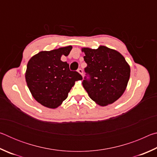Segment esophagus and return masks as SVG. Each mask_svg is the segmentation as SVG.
Returning <instances> with one entry per match:
<instances>
[{"label": "esophagus", "instance_id": "obj_1", "mask_svg": "<svg viewBox=\"0 0 157 157\" xmlns=\"http://www.w3.org/2000/svg\"><path fill=\"white\" fill-rule=\"evenodd\" d=\"M78 72L81 75H83V71H82V69H81V68H79L78 70Z\"/></svg>", "mask_w": 157, "mask_h": 157}]
</instances>
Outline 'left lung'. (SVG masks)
I'll return each instance as SVG.
<instances>
[{
  "label": "left lung",
  "instance_id": "left-lung-1",
  "mask_svg": "<svg viewBox=\"0 0 157 157\" xmlns=\"http://www.w3.org/2000/svg\"><path fill=\"white\" fill-rule=\"evenodd\" d=\"M90 75L82 85L90 98L101 107L111 105L124 94L130 77V66L120 52L105 46L82 48Z\"/></svg>",
  "mask_w": 157,
  "mask_h": 157
}]
</instances>
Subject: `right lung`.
I'll return each instance as SVG.
<instances>
[{"mask_svg": "<svg viewBox=\"0 0 157 157\" xmlns=\"http://www.w3.org/2000/svg\"><path fill=\"white\" fill-rule=\"evenodd\" d=\"M72 46L41 51L28 61L25 77L33 97L41 105L56 109L62 104L75 82L82 77L69 70L67 62L61 60L68 56Z\"/></svg>", "mask_w": 157, "mask_h": 157, "instance_id": "right-lung-1", "label": "right lung"}]
</instances>
